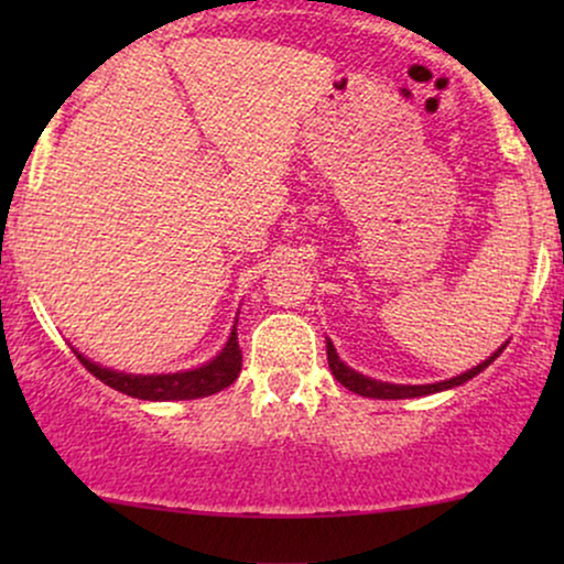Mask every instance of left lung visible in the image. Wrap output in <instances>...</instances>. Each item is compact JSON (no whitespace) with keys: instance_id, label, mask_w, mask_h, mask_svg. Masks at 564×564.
<instances>
[{"instance_id":"1","label":"left lung","mask_w":564,"mask_h":564,"mask_svg":"<svg viewBox=\"0 0 564 564\" xmlns=\"http://www.w3.org/2000/svg\"><path fill=\"white\" fill-rule=\"evenodd\" d=\"M507 345H501L496 349L494 355H490L488 360H482L480 366L469 368L467 373H458V377H453L448 381H437V384H390V381H377V379H368L364 373L352 371V368L345 366L339 360V355H336V349L332 345V339H326V352H328V368H332V373L339 381L341 387H347L349 392H358L364 394V398H377V400H403V398H422V394H432V392H443V390H451V387H458L464 384V381H469L471 377H477V373L485 371L494 360L501 355V349Z\"/></svg>"}]
</instances>
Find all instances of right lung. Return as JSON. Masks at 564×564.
<instances>
[{"label":"right lung","mask_w":564,"mask_h":564,"mask_svg":"<svg viewBox=\"0 0 564 564\" xmlns=\"http://www.w3.org/2000/svg\"><path fill=\"white\" fill-rule=\"evenodd\" d=\"M76 352V349H74ZM76 358L82 360V366L87 368L93 377H97L102 384L113 387V390L129 394V398L138 400H196V398H209L225 387H230L232 381L241 373V347H238V334L232 326V334L228 345L223 347V352L217 358H212L209 364L191 368V371H177V373H151V377H142V373H124V371H111V368H102L93 364L89 358H84L82 352H76Z\"/></svg>","instance_id":"1"}]
</instances>
